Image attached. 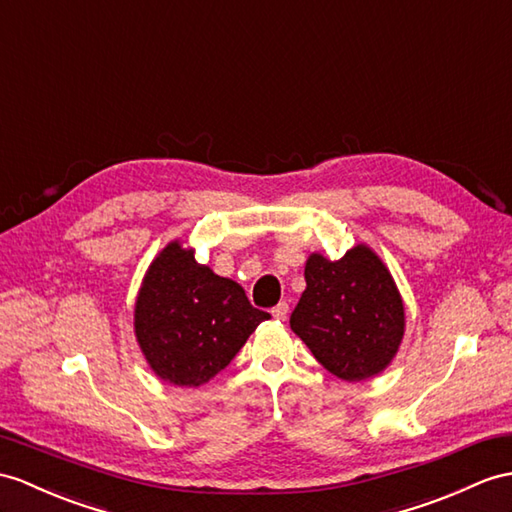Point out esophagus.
<instances>
[{
    "label": "esophagus",
    "mask_w": 512,
    "mask_h": 512,
    "mask_svg": "<svg viewBox=\"0 0 512 512\" xmlns=\"http://www.w3.org/2000/svg\"><path fill=\"white\" fill-rule=\"evenodd\" d=\"M271 315L276 317V319H286V315H289V304H286V302H280L278 306H273Z\"/></svg>",
    "instance_id": "esophagus-1"
}]
</instances>
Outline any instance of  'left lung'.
<instances>
[{
    "mask_svg": "<svg viewBox=\"0 0 512 512\" xmlns=\"http://www.w3.org/2000/svg\"><path fill=\"white\" fill-rule=\"evenodd\" d=\"M304 278L291 330L336 378L358 382L380 373L404 336L402 297L382 260L367 245L341 260L313 254Z\"/></svg>",
    "mask_w": 512,
    "mask_h": 512,
    "instance_id": "8db88e82",
    "label": "left lung"
}]
</instances>
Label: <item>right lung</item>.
I'll return each mask as SVG.
<instances>
[{
    "label": "right lung",
    "instance_id": "obj_1",
    "mask_svg": "<svg viewBox=\"0 0 512 512\" xmlns=\"http://www.w3.org/2000/svg\"><path fill=\"white\" fill-rule=\"evenodd\" d=\"M267 319L239 284L199 265L193 249L178 241L149 265L134 308L136 339L149 367L178 386L215 378Z\"/></svg>",
    "mask_w": 512,
    "mask_h": 512
}]
</instances>
